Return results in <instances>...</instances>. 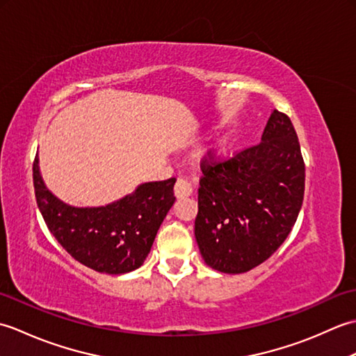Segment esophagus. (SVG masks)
<instances>
[{"label":"esophagus","instance_id":"34e87169","mask_svg":"<svg viewBox=\"0 0 356 356\" xmlns=\"http://www.w3.org/2000/svg\"><path fill=\"white\" fill-rule=\"evenodd\" d=\"M193 188L191 184L185 179H179L176 185H174V194H176L177 199H185L188 195H191Z\"/></svg>","mask_w":356,"mask_h":356}]
</instances>
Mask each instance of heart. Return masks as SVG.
<instances>
[{
  "label": "heart",
  "mask_w": 356,
  "mask_h": 356,
  "mask_svg": "<svg viewBox=\"0 0 356 356\" xmlns=\"http://www.w3.org/2000/svg\"><path fill=\"white\" fill-rule=\"evenodd\" d=\"M225 148H226V143H222L220 148H218V149H225Z\"/></svg>",
  "instance_id": "obj_1"
}]
</instances>
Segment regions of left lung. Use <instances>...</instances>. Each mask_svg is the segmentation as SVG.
Segmentation results:
<instances>
[{
    "label": "left lung",
    "mask_w": 356,
    "mask_h": 356,
    "mask_svg": "<svg viewBox=\"0 0 356 356\" xmlns=\"http://www.w3.org/2000/svg\"><path fill=\"white\" fill-rule=\"evenodd\" d=\"M194 234L203 260L225 274L259 266L282 246L305 195V161L291 119L274 110L261 142L202 159Z\"/></svg>",
    "instance_id": "1"
}]
</instances>
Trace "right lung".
<instances>
[{
	"label": "right lung",
	"instance_id": "1",
	"mask_svg": "<svg viewBox=\"0 0 356 356\" xmlns=\"http://www.w3.org/2000/svg\"><path fill=\"white\" fill-rule=\"evenodd\" d=\"M176 179L142 184L124 199L99 208L65 205L45 188L38 156L33 186L38 208L53 237L74 260L104 274L119 275L140 268L156 234L172 207Z\"/></svg>",
	"mask_w": 356,
	"mask_h": 356
}]
</instances>
